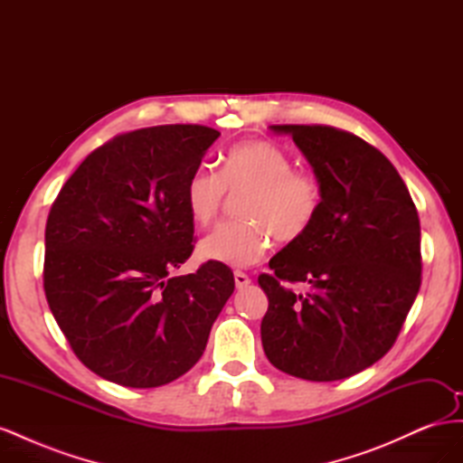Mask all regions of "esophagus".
<instances>
[{"label": "esophagus", "mask_w": 463, "mask_h": 463, "mask_svg": "<svg viewBox=\"0 0 463 463\" xmlns=\"http://www.w3.org/2000/svg\"><path fill=\"white\" fill-rule=\"evenodd\" d=\"M233 278H235V286L240 288V289H243V288H247L250 284V278L245 272H241V270H235Z\"/></svg>", "instance_id": "esophagus-1"}]
</instances>
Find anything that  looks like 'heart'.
Wrapping results in <instances>:
<instances>
[{
  "instance_id": "obj_1",
  "label": "heart",
  "mask_w": 463,
  "mask_h": 463,
  "mask_svg": "<svg viewBox=\"0 0 463 463\" xmlns=\"http://www.w3.org/2000/svg\"><path fill=\"white\" fill-rule=\"evenodd\" d=\"M230 194H243L237 203L241 220L226 222L208 233L201 255L230 266L259 262L278 241H298L313 228L322 208V185L315 174L296 170L289 154L269 141H247L233 146L222 170L201 164L185 184V206L201 228L213 223Z\"/></svg>"
}]
</instances>
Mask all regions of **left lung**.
<instances>
[{"instance_id": "left-lung-1", "label": "left lung", "mask_w": 463, "mask_h": 463, "mask_svg": "<svg viewBox=\"0 0 463 463\" xmlns=\"http://www.w3.org/2000/svg\"><path fill=\"white\" fill-rule=\"evenodd\" d=\"M315 167L322 208L313 228L270 260L259 284L272 365L305 381H342L394 345L421 286V226L384 154L330 125H272ZM288 283H309L296 294Z\"/></svg>"}]
</instances>
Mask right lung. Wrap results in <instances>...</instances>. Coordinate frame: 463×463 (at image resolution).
<instances>
[{"label": "right lung", "mask_w": 463, "mask_h": 463, "mask_svg": "<svg viewBox=\"0 0 463 463\" xmlns=\"http://www.w3.org/2000/svg\"><path fill=\"white\" fill-rule=\"evenodd\" d=\"M218 137L204 125L116 135L50 208V311L82 365L109 383L156 388L185 374L233 293V272L216 260L170 276L194 249L185 184Z\"/></svg>", "instance_id": "right-lung-1"}]
</instances>
